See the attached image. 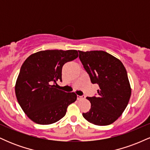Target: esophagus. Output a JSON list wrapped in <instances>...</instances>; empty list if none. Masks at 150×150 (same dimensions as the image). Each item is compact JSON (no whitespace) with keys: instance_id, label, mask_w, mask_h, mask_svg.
<instances>
[{"instance_id":"esophagus-1","label":"esophagus","mask_w":150,"mask_h":150,"mask_svg":"<svg viewBox=\"0 0 150 150\" xmlns=\"http://www.w3.org/2000/svg\"><path fill=\"white\" fill-rule=\"evenodd\" d=\"M85 95H82V96H78V95H77V100H81V99H85Z\"/></svg>"}]
</instances>
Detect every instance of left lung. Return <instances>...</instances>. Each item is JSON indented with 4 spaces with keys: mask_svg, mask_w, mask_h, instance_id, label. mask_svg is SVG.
Segmentation results:
<instances>
[{
    "mask_svg": "<svg viewBox=\"0 0 150 150\" xmlns=\"http://www.w3.org/2000/svg\"><path fill=\"white\" fill-rule=\"evenodd\" d=\"M78 51L91 82L99 87L97 97H87L91 108L82 116L94 125L111 124L121 116L131 95L126 70L120 60L104 51Z\"/></svg>",
    "mask_w": 150,
    "mask_h": 150,
    "instance_id": "obj_1",
    "label": "left lung"
}]
</instances>
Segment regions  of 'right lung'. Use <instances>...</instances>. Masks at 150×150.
<instances>
[{"label": "right lung", "instance_id": "1", "mask_svg": "<svg viewBox=\"0 0 150 150\" xmlns=\"http://www.w3.org/2000/svg\"><path fill=\"white\" fill-rule=\"evenodd\" d=\"M78 57L76 50H46L29 56L20 68L15 84L17 99L25 114L34 123L49 125L65 116L77 95L56 89L62 81V68Z\"/></svg>", "mask_w": 150, "mask_h": 150}]
</instances>
